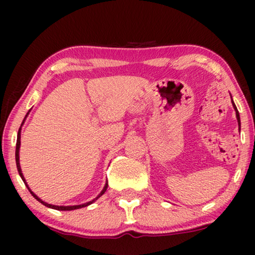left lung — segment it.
Wrapping results in <instances>:
<instances>
[{
    "label": "left lung",
    "mask_w": 255,
    "mask_h": 255,
    "mask_svg": "<svg viewBox=\"0 0 255 255\" xmlns=\"http://www.w3.org/2000/svg\"><path fill=\"white\" fill-rule=\"evenodd\" d=\"M233 107H235V110H236V115H237V120H238V123L240 124V117H239V113H238V110H237V108H236V106H235V103H233Z\"/></svg>",
    "instance_id": "left-lung-1"
}]
</instances>
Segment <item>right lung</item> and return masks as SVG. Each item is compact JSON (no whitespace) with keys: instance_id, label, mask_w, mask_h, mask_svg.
<instances>
[{"instance_id":"obj_1","label":"right lung","mask_w":255,"mask_h":255,"mask_svg":"<svg viewBox=\"0 0 255 255\" xmlns=\"http://www.w3.org/2000/svg\"><path fill=\"white\" fill-rule=\"evenodd\" d=\"M27 115H29V113L26 114V116ZM26 116H25V118H26ZM25 118H24V120H25ZM23 123H24V121H23ZM23 123H22V125H23ZM22 125H20V128H22ZM20 128H19V130H18V134H17V142H16V165H17V170H18V173H19V175H20V177H22V180L24 181V183H25V186L27 187V189H29V191L31 193V195H32V196L36 198V200L38 201V202H40L41 204H44L45 207H47V208H51V209H55V210H62V211H71V210H75V209H80V208H85V207H87V205H89V204H92L93 202H95L97 198H99L100 196H102V195L106 193V190H107V188H108V181H107V183H106V186H104V188H103V190L101 191L100 193V195L99 196H97L96 198H94L93 201H90V202H87V203H83V204H80V205H68V207H65V205H52V204H48V203H46V202H44V201H41L39 197L37 196L36 194L34 193H32V191H31V189L29 188V186H27L26 184V181H25V179H24V176H23V173H22V169H20V165H19V147H20Z\"/></svg>"}]
</instances>
